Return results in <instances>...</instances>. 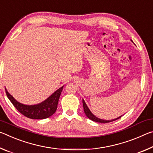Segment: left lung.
<instances>
[{
    "label": "left lung",
    "instance_id": "left-lung-1",
    "mask_svg": "<svg viewBox=\"0 0 153 153\" xmlns=\"http://www.w3.org/2000/svg\"><path fill=\"white\" fill-rule=\"evenodd\" d=\"M131 42H133V41L130 40ZM134 43V42H133ZM82 102H83V107H84V113L85 114H86V115L87 116L88 118H89L90 120H91L92 121H96V122H98V123H108V122H111V121H115L118 120V119L121 118V117L122 115L120 116V117H117V118H115V119H113V120H102V119H100L98 118L97 117H96V116L93 114L91 111H90L86 103L85 102L84 100L82 99Z\"/></svg>",
    "mask_w": 153,
    "mask_h": 153
}]
</instances>
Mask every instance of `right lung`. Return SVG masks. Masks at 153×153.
Segmentation results:
<instances>
[{"label": "right lung", "instance_id": "obj_1", "mask_svg": "<svg viewBox=\"0 0 153 153\" xmlns=\"http://www.w3.org/2000/svg\"><path fill=\"white\" fill-rule=\"evenodd\" d=\"M63 86L56 90L55 92L53 93L50 97L42 102L32 105H24L18 102L12 95L9 94L6 88H5V91L10 101L22 115L32 120H43V119L51 117L56 112L59 97L63 90Z\"/></svg>", "mask_w": 153, "mask_h": 153}]
</instances>
